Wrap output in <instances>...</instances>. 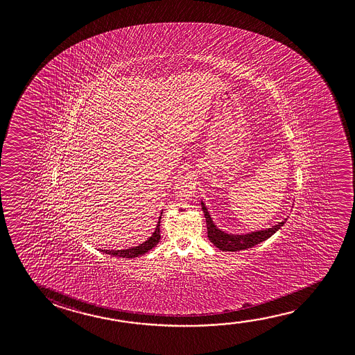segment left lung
Returning a JSON list of instances; mask_svg holds the SVG:
<instances>
[{"label":"left lung","mask_w":355,"mask_h":355,"mask_svg":"<svg viewBox=\"0 0 355 355\" xmlns=\"http://www.w3.org/2000/svg\"><path fill=\"white\" fill-rule=\"evenodd\" d=\"M202 209H203L205 220H207L208 238L218 249L223 251H240L250 249L252 246L260 244L262 241H265L266 239L272 236L273 234L276 233L287 220V219H285V220L279 223L277 225L268 227L266 230L254 232V233L246 234V235H232V234L224 233V232H221L218 227H215L214 223L211 220L209 213L205 208L203 202H202Z\"/></svg>","instance_id":"left-lung-1"}]
</instances>
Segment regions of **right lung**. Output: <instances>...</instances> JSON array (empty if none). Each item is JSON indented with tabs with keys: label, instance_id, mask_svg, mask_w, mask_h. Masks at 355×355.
<instances>
[{
	"label": "right lung",
	"instance_id": "add662e5",
	"mask_svg": "<svg viewBox=\"0 0 355 355\" xmlns=\"http://www.w3.org/2000/svg\"><path fill=\"white\" fill-rule=\"evenodd\" d=\"M159 221H161V216H159V220H158L156 230H155V233L152 234L151 238L148 239V240H146L145 243H142V244L139 245V246H135V248L126 249V250H103V252L109 254V255L125 257V259H134V257H139L140 255H144L147 251L151 250L152 248H155V246L158 244V241L161 240Z\"/></svg>",
	"mask_w": 355,
	"mask_h": 355
}]
</instances>
